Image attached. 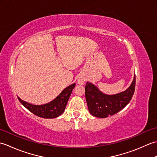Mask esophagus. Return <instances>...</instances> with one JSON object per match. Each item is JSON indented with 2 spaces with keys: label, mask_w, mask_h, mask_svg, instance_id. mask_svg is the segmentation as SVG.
Returning a JSON list of instances; mask_svg holds the SVG:
<instances>
[{
  "label": "esophagus",
  "mask_w": 157,
  "mask_h": 157,
  "mask_svg": "<svg viewBox=\"0 0 157 157\" xmlns=\"http://www.w3.org/2000/svg\"><path fill=\"white\" fill-rule=\"evenodd\" d=\"M85 82V79L84 78L82 77H79V78L78 79V84H80V85H83L84 84Z\"/></svg>",
  "instance_id": "obj_1"
}]
</instances>
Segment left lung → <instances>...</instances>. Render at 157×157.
Wrapping results in <instances>:
<instances>
[{
    "label": "left lung",
    "instance_id": "obj_1",
    "mask_svg": "<svg viewBox=\"0 0 157 157\" xmlns=\"http://www.w3.org/2000/svg\"><path fill=\"white\" fill-rule=\"evenodd\" d=\"M136 75L129 87L118 94L109 95L102 93L95 85L86 83L85 95L89 112L93 116L105 118L121 111L132 98L135 91Z\"/></svg>",
    "mask_w": 157,
    "mask_h": 157
}]
</instances>
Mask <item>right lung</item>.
Instances as JSON below:
<instances>
[{"mask_svg": "<svg viewBox=\"0 0 157 157\" xmlns=\"http://www.w3.org/2000/svg\"><path fill=\"white\" fill-rule=\"evenodd\" d=\"M75 86V83L69 86L63 90L53 101L41 105H32L23 101L18 96L17 98L19 102L34 115L44 119H53L58 117L64 112L68 100Z\"/></svg>", "mask_w": 157, "mask_h": 157, "instance_id": "right-lung-1", "label": "right lung"}]
</instances>
